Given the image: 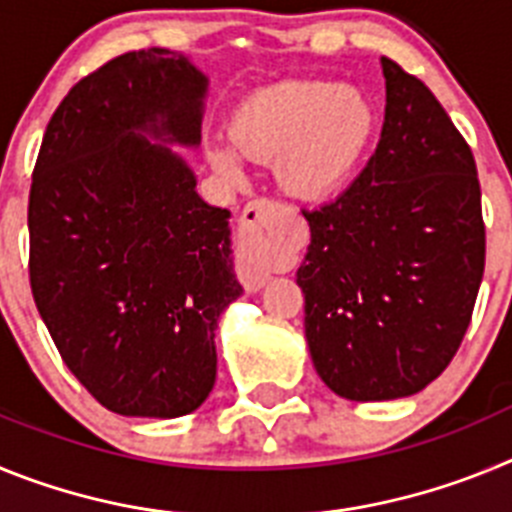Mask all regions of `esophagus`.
<instances>
[{"label":"esophagus","mask_w":512,"mask_h":512,"mask_svg":"<svg viewBox=\"0 0 512 512\" xmlns=\"http://www.w3.org/2000/svg\"><path fill=\"white\" fill-rule=\"evenodd\" d=\"M269 205H271L269 200L248 202L241 217L243 228L256 223V220L261 217V212H264ZM238 279H241L243 287H246L248 292H259V289L269 282V271H266V266L256 259V253H253L251 243H248L246 230H241V248H238Z\"/></svg>","instance_id":"1"}]
</instances>
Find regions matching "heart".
Returning <instances> with one entry per match:
<instances>
[{
  "label": "heart",
  "instance_id": "obj_1",
  "mask_svg": "<svg viewBox=\"0 0 512 512\" xmlns=\"http://www.w3.org/2000/svg\"><path fill=\"white\" fill-rule=\"evenodd\" d=\"M374 133V112L354 89L328 81H279L235 107L228 140L248 161H277L282 187L300 200H323L348 182ZM220 174H241L233 151L210 146Z\"/></svg>",
  "mask_w": 512,
  "mask_h": 512
}]
</instances>
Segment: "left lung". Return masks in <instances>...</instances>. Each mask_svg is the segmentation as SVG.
<instances>
[{"instance_id":"8db88e82","label":"left lung","mask_w":512,"mask_h":512,"mask_svg":"<svg viewBox=\"0 0 512 512\" xmlns=\"http://www.w3.org/2000/svg\"><path fill=\"white\" fill-rule=\"evenodd\" d=\"M387 107L366 169L305 212L312 364L338 397L382 402L433 382L459 351L485 274L477 166L423 81L382 58Z\"/></svg>"}]
</instances>
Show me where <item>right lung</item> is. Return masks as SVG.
Segmentation results:
<instances>
[{"label": "right lung", "mask_w": 512, "mask_h": 512, "mask_svg": "<svg viewBox=\"0 0 512 512\" xmlns=\"http://www.w3.org/2000/svg\"><path fill=\"white\" fill-rule=\"evenodd\" d=\"M207 76L148 48L71 89L30 187V287L76 379L117 415L179 418L217 374L220 312L243 295L230 212L171 146L197 148Z\"/></svg>", "instance_id": "1"}]
</instances>
